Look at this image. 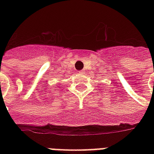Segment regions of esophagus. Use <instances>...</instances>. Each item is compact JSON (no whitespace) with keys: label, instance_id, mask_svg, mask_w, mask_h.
I'll list each match as a JSON object with an SVG mask.
<instances>
[{"label":"esophagus","instance_id":"34e87169","mask_svg":"<svg viewBox=\"0 0 154 154\" xmlns=\"http://www.w3.org/2000/svg\"><path fill=\"white\" fill-rule=\"evenodd\" d=\"M84 72H85V71L84 70H82V71H79V73H82V74H83Z\"/></svg>","mask_w":154,"mask_h":154}]
</instances>
